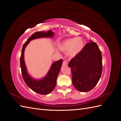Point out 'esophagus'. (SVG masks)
<instances>
[{"label":"esophagus","mask_w":121,"mask_h":121,"mask_svg":"<svg viewBox=\"0 0 121 121\" xmlns=\"http://www.w3.org/2000/svg\"><path fill=\"white\" fill-rule=\"evenodd\" d=\"M63 65H68V62L65 60H64Z\"/></svg>","instance_id":"esophagus-1"}]
</instances>
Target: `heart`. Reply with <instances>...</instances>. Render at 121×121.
<instances>
[{
  "label": "heart",
  "instance_id": "obj_1",
  "mask_svg": "<svg viewBox=\"0 0 121 121\" xmlns=\"http://www.w3.org/2000/svg\"><path fill=\"white\" fill-rule=\"evenodd\" d=\"M84 46L82 38L79 37L71 38L65 39L58 43V48L64 52H67L70 57H75L80 53Z\"/></svg>",
  "mask_w": 121,
  "mask_h": 121
}]
</instances>
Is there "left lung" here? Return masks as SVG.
<instances>
[{"label":"left lung","instance_id":"obj_1","mask_svg":"<svg viewBox=\"0 0 121 121\" xmlns=\"http://www.w3.org/2000/svg\"><path fill=\"white\" fill-rule=\"evenodd\" d=\"M72 82L81 92L92 89L102 74V55L97 44L92 40L86 44L82 50L69 61Z\"/></svg>","mask_w":121,"mask_h":121}]
</instances>
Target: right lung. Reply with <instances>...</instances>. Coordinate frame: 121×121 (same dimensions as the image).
Instances as JSON below:
<instances>
[{"instance_id":"obj_1","label":"right lung","mask_w":121,"mask_h":121,"mask_svg":"<svg viewBox=\"0 0 121 121\" xmlns=\"http://www.w3.org/2000/svg\"><path fill=\"white\" fill-rule=\"evenodd\" d=\"M54 33L52 30L47 32H36L28 38L23 45L20 57V65L22 74L27 86L34 92L40 94L46 95L51 93L56 87V79L63 64V60H60L53 63L45 77L40 80L32 78L28 74L24 60V51L26 47L31 40L43 37H52Z\"/></svg>"}]
</instances>
